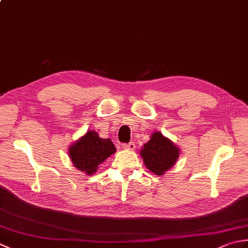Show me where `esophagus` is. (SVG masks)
<instances>
[{"instance_id": "34e87169", "label": "esophagus", "mask_w": 248, "mask_h": 248, "mask_svg": "<svg viewBox=\"0 0 248 248\" xmlns=\"http://www.w3.org/2000/svg\"><path fill=\"white\" fill-rule=\"evenodd\" d=\"M123 148L124 149H127V150H133L135 149V144L133 141H130L128 144H123Z\"/></svg>"}]
</instances>
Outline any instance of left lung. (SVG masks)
<instances>
[{
	"label": "left lung",
	"instance_id": "1",
	"mask_svg": "<svg viewBox=\"0 0 248 248\" xmlns=\"http://www.w3.org/2000/svg\"><path fill=\"white\" fill-rule=\"evenodd\" d=\"M180 149L160 132H155L140 150L146 167L155 175L162 176L175 165Z\"/></svg>",
	"mask_w": 248,
	"mask_h": 248
}]
</instances>
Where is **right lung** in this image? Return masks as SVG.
I'll return each instance as SVG.
<instances>
[{
  "instance_id": "1",
  "label": "right lung",
  "mask_w": 248,
  "mask_h": 248,
  "mask_svg": "<svg viewBox=\"0 0 248 248\" xmlns=\"http://www.w3.org/2000/svg\"><path fill=\"white\" fill-rule=\"evenodd\" d=\"M69 157L78 170L93 175L107 157L116 152L109 139H101L97 132L89 130L86 134L69 147Z\"/></svg>"
}]
</instances>
